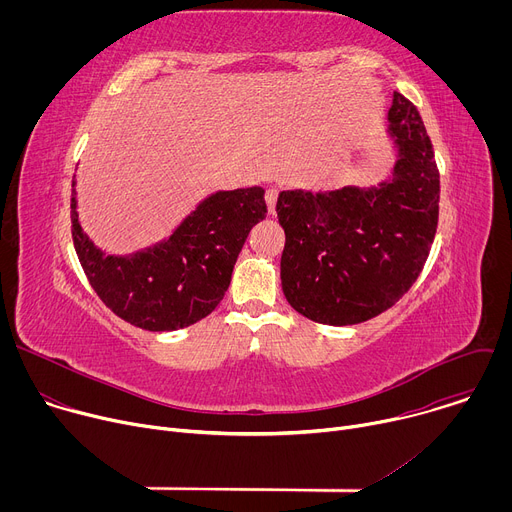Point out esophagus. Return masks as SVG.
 I'll use <instances>...</instances> for the list:
<instances>
[{"mask_svg": "<svg viewBox=\"0 0 512 512\" xmlns=\"http://www.w3.org/2000/svg\"><path fill=\"white\" fill-rule=\"evenodd\" d=\"M265 202H267L269 214H275V202H277V190H275V188H267V192H265Z\"/></svg>", "mask_w": 512, "mask_h": 512, "instance_id": "esophagus-1", "label": "esophagus"}]
</instances>
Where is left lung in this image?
<instances>
[{"label":"left lung","mask_w":512,"mask_h":512,"mask_svg":"<svg viewBox=\"0 0 512 512\" xmlns=\"http://www.w3.org/2000/svg\"><path fill=\"white\" fill-rule=\"evenodd\" d=\"M397 162L379 186L283 190L281 287L289 306L328 324L367 322L419 277L440 214V172L417 107L393 93L387 127Z\"/></svg>","instance_id":"obj_1"}]
</instances>
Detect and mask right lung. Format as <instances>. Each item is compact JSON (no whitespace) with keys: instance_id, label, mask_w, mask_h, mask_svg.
Segmentation results:
<instances>
[{"instance_id":"add662e5","label":"right lung","mask_w":512,"mask_h":512,"mask_svg":"<svg viewBox=\"0 0 512 512\" xmlns=\"http://www.w3.org/2000/svg\"><path fill=\"white\" fill-rule=\"evenodd\" d=\"M75 194L72 180V241L91 287L113 314L150 332L186 328L221 304L247 235L267 212L261 186L221 190L162 243L105 255L81 229Z\"/></svg>"}]
</instances>
